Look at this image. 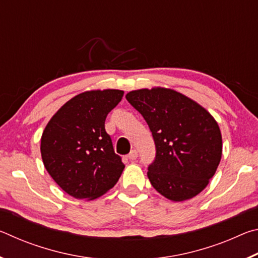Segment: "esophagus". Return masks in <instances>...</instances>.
I'll return each mask as SVG.
<instances>
[{
    "label": "esophagus",
    "instance_id": "obj_1",
    "mask_svg": "<svg viewBox=\"0 0 258 258\" xmlns=\"http://www.w3.org/2000/svg\"><path fill=\"white\" fill-rule=\"evenodd\" d=\"M138 151L137 150H132V151H131L130 152V155L127 156V158L130 159V160H135V159H137L138 158Z\"/></svg>",
    "mask_w": 258,
    "mask_h": 258
}]
</instances>
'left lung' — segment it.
Masks as SVG:
<instances>
[{
  "instance_id": "8db88e82",
  "label": "left lung",
  "mask_w": 258,
  "mask_h": 258,
  "mask_svg": "<svg viewBox=\"0 0 258 258\" xmlns=\"http://www.w3.org/2000/svg\"><path fill=\"white\" fill-rule=\"evenodd\" d=\"M154 137L155 160L148 167L151 185L169 200L183 202L200 194L222 157V135L206 109L164 87L126 94Z\"/></svg>"
}]
</instances>
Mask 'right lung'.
<instances>
[{
  "label": "right lung",
  "instance_id": "1",
  "mask_svg": "<svg viewBox=\"0 0 258 258\" xmlns=\"http://www.w3.org/2000/svg\"><path fill=\"white\" fill-rule=\"evenodd\" d=\"M123 95L120 90L78 94L54 113L42 134L43 164L56 184L74 198L100 197L123 173L125 165L104 128L107 115Z\"/></svg>",
  "mask_w": 258,
  "mask_h": 258
}]
</instances>
